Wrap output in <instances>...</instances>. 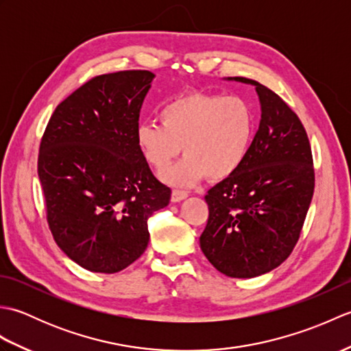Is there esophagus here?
Here are the masks:
<instances>
[{
    "label": "esophagus",
    "instance_id": "esophagus-1",
    "mask_svg": "<svg viewBox=\"0 0 351 351\" xmlns=\"http://www.w3.org/2000/svg\"><path fill=\"white\" fill-rule=\"evenodd\" d=\"M187 196H189L187 191L173 190V191H171V202H181V200H184Z\"/></svg>",
    "mask_w": 351,
    "mask_h": 351
}]
</instances>
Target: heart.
I'll return each instance as SVG.
<instances>
[{
	"label": "heart",
	"instance_id": "heart-1",
	"mask_svg": "<svg viewBox=\"0 0 351 351\" xmlns=\"http://www.w3.org/2000/svg\"><path fill=\"white\" fill-rule=\"evenodd\" d=\"M158 122H141L136 141L149 166L166 170L178 155L181 162L162 175L173 185H193L208 175L213 181L241 167L255 136L256 117L241 96L189 92L160 110Z\"/></svg>",
	"mask_w": 351,
	"mask_h": 351
}]
</instances>
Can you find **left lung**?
I'll use <instances>...</instances> for the list:
<instances>
[{
    "label": "left lung",
    "instance_id": "obj_1",
    "mask_svg": "<svg viewBox=\"0 0 351 351\" xmlns=\"http://www.w3.org/2000/svg\"><path fill=\"white\" fill-rule=\"evenodd\" d=\"M259 128L249 154L232 176L208 191L210 208L200 249L229 278L247 279L271 271L299 241L315 187L308 134L279 95L255 80Z\"/></svg>",
    "mask_w": 351,
    "mask_h": 351
}]
</instances>
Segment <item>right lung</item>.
I'll use <instances>...</instances> for the list:
<instances>
[{
  "label": "right lung",
  "mask_w": 351,
  "mask_h": 351,
  "mask_svg": "<svg viewBox=\"0 0 351 351\" xmlns=\"http://www.w3.org/2000/svg\"><path fill=\"white\" fill-rule=\"evenodd\" d=\"M154 73L95 77L52 113L37 160L47 220L58 247L88 271L117 273L147 247V219L171 190L136 141Z\"/></svg>",
  "instance_id": "add662e5"
}]
</instances>
